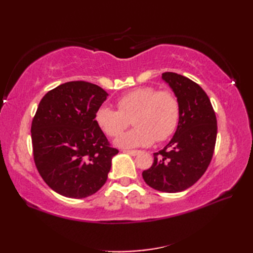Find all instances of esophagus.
I'll return each instance as SVG.
<instances>
[{"label": "esophagus", "mask_w": 253, "mask_h": 253, "mask_svg": "<svg viewBox=\"0 0 253 253\" xmlns=\"http://www.w3.org/2000/svg\"><path fill=\"white\" fill-rule=\"evenodd\" d=\"M123 152L128 153V154L132 155V157H135V155H137V154H138L139 152H140V151H138V150H124Z\"/></svg>", "instance_id": "34e87169"}]
</instances>
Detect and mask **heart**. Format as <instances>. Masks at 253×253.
I'll return each instance as SVG.
<instances>
[{
    "mask_svg": "<svg viewBox=\"0 0 253 253\" xmlns=\"http://www.w3.org/2000/svg\"><path fill=\"white\" fill-rule=\"evenodd\" d=\"M117 110L102 106L95 122L106 136H121L132 121L133 128L118 138L122 148L147 147L155 140L164 141L175 132L179 123L180 105L173 91L153 85L137 88L116 101Z\"/></svg>",
    "mask_w": 253,
    "mask_h": 253,
    "instance_id": "heart-1",
    "label": "heart"
}]
</instances>
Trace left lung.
<instances>
[{"mask_svg": "<svg viewBox=\"0 0 253 253\" xmlns=\"http://www.w3.org/2000/svg\"><path fill=\"white\" fill-rule=\"evenodd\" d=\"M162 78L179 101V123L168 146L153 153V164L142 177L155 190L180 192L196 184L211 163L217 122L211 101L198 84L170 72Z\"/></svg>", "mask_w": 253, "mask_h": 253, "instance_id": "1", "label": "left lung"}]
</instances>
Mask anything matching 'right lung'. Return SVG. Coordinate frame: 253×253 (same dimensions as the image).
Returning <instances> with one entry per match:
<instances>
[{
  "mask_svg": "<svg viewBox=\"0 0 253 253\" xmlns=\"http://www.w3.org/2000/svg\"><path fill=\"white\" fill-rule=\"evenodd\" d=\"M109 95L99 85L77 80L50 90L31 124L32 152L42 179L60 195L83 199L103 186L118 153L95 122Z\"/></svg>",
  "mask_w": 253,
  "mask_h": 253,
  "instance_id": "obj_1",
  "label": "right lung"
}]
</instances>
